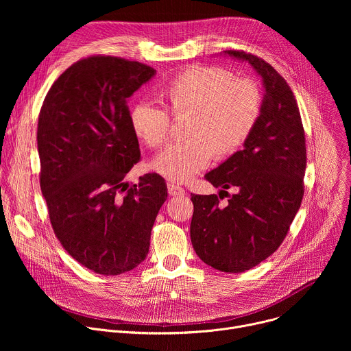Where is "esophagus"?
<instances>
[{
    "label": "esophagus",
    "instance_id": "esophagus-1",
    "mask_svg": "<svg viewBox=\"0 0 351 351\" xmlns=\"http://www.w3.org/2000/svg\"><path fill=\"white\" fill-rule=\"evenodd\" d=\"M168 193L173 197H180V195H184V189L178 186V184H169L168 186Z\"/></svg>",
    "mask_w": 351,
    "mask_h": 351
}]
</instances>
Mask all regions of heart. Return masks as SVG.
<instances>
[{"instance_id": "heart-1", "label": "heart", "mask_w": 351, "mask_h": 351, "mask_svg": "<svg viewBox=\"0 0 351 351\" xmlns=\"http://www.w3.org/2000/svg\"><path fill=\"white\" fill-rule=\"evenodd\" d=\"M173 117H187L184 141L168 145L153 169L173 183H186L207 167L211 157L228 158L252 134L261 110V94L248 79L233 80L230 72L195 66L173 77L162 90ZM130 128L149 147L168 140L169 115L147 101L133 106Z\"/></svg>"}]
</instances>
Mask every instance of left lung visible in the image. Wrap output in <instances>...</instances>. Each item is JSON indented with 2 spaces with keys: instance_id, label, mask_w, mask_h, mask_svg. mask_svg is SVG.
I'll return each instance as SVG.
<instances>
[{
  "instance_id": "obj_1",
  "label": "left lung",
  "mask_w": 351,
  "mask_h": 351,
  "mask_svg": "<svg viewBox=\"0 0 351 351\" xmlns=\"http://www.w3.org/2000/svg\"><path fill=\"white\" fill-rule=\"evenodd\" d=\"M219 56L252 66L261 76L264 97L243 148L204 176L219 187V197L226 193L228 204L221 208L217 194H191L190 239L207 265L239 274L267 260L286 237L304 194L306 137L295 98L269 64L232 49Z\"/></svg>"
}]
</instances>
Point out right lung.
Wrapping results in <instances>:
<instances>
[{
    "label": "right lung",
    "mask_w": 351,
    "mask_h": 351,
    "mask_svg": "<svg viewBox=\"0 0 351 351\" xmlns=\"http://www.w3.org/2000/svg\"><path fill=\"white\" fill-rule=\"evenodd\" d=\"M156 69L115 57L68 68L47 93L38 117L40 187L62 247L99 275L136 268L148 254L165 180L126 173L140 160L128 101Z\"/></svg>",
    "instance_id": "obj_1"
}]
</instances>
